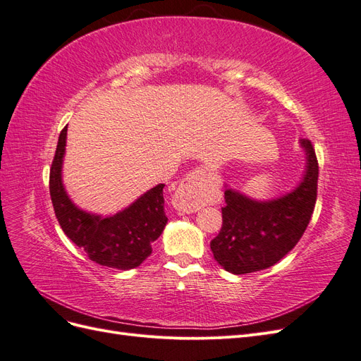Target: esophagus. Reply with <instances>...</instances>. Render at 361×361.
<instances>
[{
	"label": "esophagus",
	"mask_w": 361,
	"mask_h": 361,
	"mask_svg": "<svg viewBox=\"0 0 361 361\" xmlns=\"http://www.w3.org/2000/svg\"><path fill=\"white\" fill-rule=\"evenodd\" d=\"M203 173L204 171L202 170H194L180 180L171 200L174 209L183 214H192L204 206L207 200V190Z\"/></svg>",
	"instance_id": "34e87169"
}]
</instances>
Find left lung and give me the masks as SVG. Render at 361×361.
Returning <instances> with one entry per match:
<instances>
[{
	"label": "left lung",
	"instance_id": "left-lung-1",
	"mask_svg": "<svg viewBox=\"0 0 361 361\" xmlns=\"http://www.w3.org/2000/svg\"><path fill=\"white\" fill-rule=\"evenodd\" d=\"M305 170L290 192L255 200L226 185L221 231L211 241L214 259L232 274H248L276 265L297 245L312 218L318 195V159L312 141L301 138Z\"/></svg>",
	"mask_w": 361,
	"mask_h": 361
}]
</instances>
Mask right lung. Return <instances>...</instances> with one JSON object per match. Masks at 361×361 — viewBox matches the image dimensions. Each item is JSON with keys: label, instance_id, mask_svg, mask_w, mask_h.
Instances as JSON below:
<instances>
[{"label": "right lung", "instance_id": "right-lung-1", "mask_svg": "<svg viewBox=\"0 0 361 361\" xmlns=\"http://www.w3.org/2000/svg\"><path fill=\"white\" fill-rule=\"evenodd\" d=\"M66 137L68 126H64L49 173L51 200L63 232L96 264L123 271L140 267L150 256L152 243L161 236L169 220L164 212V183L114 215L85 212L71 200L63 185Z\"/></svg>", "mask_w": 361, "mask_h": 361}]
</instances>
